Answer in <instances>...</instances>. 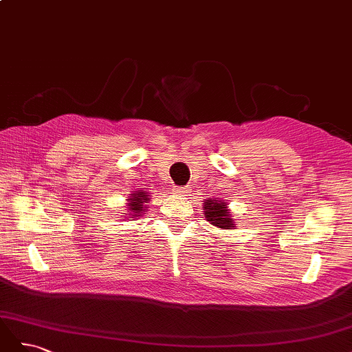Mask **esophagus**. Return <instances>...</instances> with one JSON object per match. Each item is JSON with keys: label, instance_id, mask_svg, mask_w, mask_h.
<instances>
[{"label": "esophagus", "instance_id": "34e87169", "mask_svg": "<svg viewBox=\"0 0 352 352\" xmlns=\"http://www.w3.org/2000/svg\"><path fill=\"white\" fill-rule=\"evenodd\" d=\"M188 186H175L173 188V192L177 194V195H185L188 192Z\"/></svg>", "mask_w": 352, "mask_h": 352}]
</instances>
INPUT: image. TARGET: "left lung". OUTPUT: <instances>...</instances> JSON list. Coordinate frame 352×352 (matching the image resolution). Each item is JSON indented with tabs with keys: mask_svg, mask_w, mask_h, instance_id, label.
I'll return each mask as SVG.
<instances>
[{
	"mask_svg": "<svg viewBox=\"0 0 352 352\" xmlns=\"http://www.w3.org/2000/svg\"><path fill=\"white\" fill-rule=\"evenodd\" d=\"M204 216L206 219L217 228L221 229H233L235 221H233L232 216L229 214V208L226 201H220L217 198L214 199H206L204 201Z\"/></svg>",
	"mask_w": 352,
	"mask_h": 352,
	"instance_id": "8db88e82",
	"label": "left lung"
}]
</instances>
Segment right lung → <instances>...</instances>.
<instances>
[{
	"label": "right lung",
	"instance_id": "add662e5",
	"mask_svg": "<svg viewBox=\"0 0 352 352\" xmlns=\"http://www.w3.org/2000/svg\"><path fill=\"white\" fill-rule=\"evenodd\" d=\"M127 201H129V207H127V210H129V214H132L131 219H133V217H138L142 214L144 208H145L144 204L150 201V195H148L146 192H133L132 197Z\"/></svg>",
	"mask_w": 352,
	"mask_h": 352
}]
</instances>
